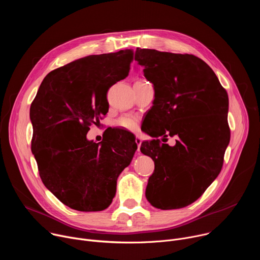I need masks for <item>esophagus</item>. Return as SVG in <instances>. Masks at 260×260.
<instances>
[{
  "label": "esophagus",
  "instance_id": "1",
  "mask_svg": "<svg viewBox=\"0 0 260 260\" xmlns=\"http://www.w3.org/2000/svg\"><path fill=\"white\" fill-rule=\"evenodd\" d=\"M135 142H136V144L138 145V153H140V147H141V144H142V140H141V138H139V137H136V139H135Z\"/></svg>",
  "mask_w": 260,
  "mask_h": 260
}]
</instances>
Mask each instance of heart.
<instances>
[{"instance_id":"obj_1","label":"heart","mask_w":260,"mask_h":260,"mask_svg":"<svg viewBox=\"0 0 260 260\" xmlns=\"http://www.w3.org/2000/svg\"><path fill=\"white\" fill-rule=\"evenodd\" d=\"M118 125L128 131H135L138 126V119L134 116H123L117 121Z\"/></svg>"}]
</instances>
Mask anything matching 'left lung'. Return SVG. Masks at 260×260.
I'll use <instances>...</instances> for the list:
<instances>
[{
	"instance_id": "left-lung-1",
	"label": "left lung",
	"mask_w": 260,
	"mask_h": 260,
	"mask_svg": "<svg viewBox=\"0 0 260 260\" xmlns=\"http://www.w3.org/2000/svg\"><path fill=\"white\" fill-rule=\"evenodd\" d=\"M135 60L155 92L143 129L155 139L141 144V152L155 166L146 198L157 209L184 208L206 191L223 166L231 140L228 92L196 55L137 48ZM174 135V146L158 139Z\"/></svg>"
}]
</instances>
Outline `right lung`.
<instances>
[{"mask_svg": "<svg viewBox=\"0 0 260 260\" xmlns=\"http://www.w3.org/2000/svg\"><path fill=\"white\" fill-rule=\"evenodd\" d=\"M132 49L89 55L51 71L34 99L31 152L43 184L71 209H107L120 173L137 150L133 134L116 129L101 143L86 139L109 110V88L124 79Z\"/></svg>", "mask_w": 260, "mask_h": 260, "instance_id": "add662e5", "label": "right lung"}]
</instances>
